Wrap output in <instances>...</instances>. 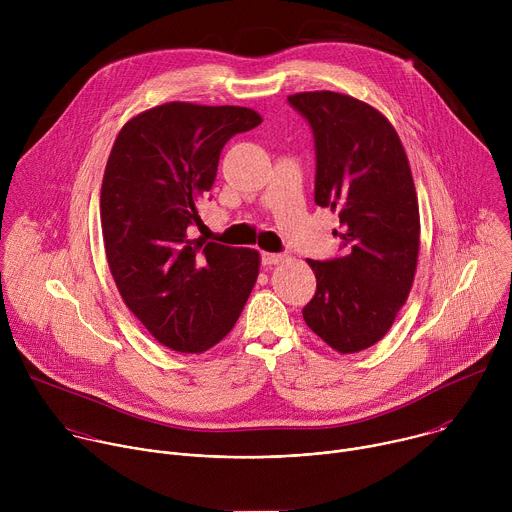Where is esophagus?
Masks as SVG:
<instances>
[{"label": "esophagus", "mask_w": 512, "mask_h": 512, "mask_svg": "<svg viewBox=\"0 0 512 512\" xmlns=\"http://www.w3.org/2000/svg\"><path fill=\"white\" fill-rule=\"evenodd\" d=\"M285 259V255L281 253H267V251H261V265L269 267V265H277Z\"/></svg>", "instance_id": "1"}]
</instances>
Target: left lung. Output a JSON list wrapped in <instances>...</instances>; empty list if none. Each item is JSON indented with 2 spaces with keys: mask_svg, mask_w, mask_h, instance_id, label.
I'll return each mask as SVG.
<instances>
[{
  "mask_svg": "<svg viewBox=\"0 0 512 512\" xmlns=\"http://www.w3.org/2000/svg\"><path fill=\"white\" fill-rule=\"evenodd\" d=\"M287 103L314 135V200L340 218L342 253L308 259L318 285L302 314L328 346L358 352L389 332L413 283L419 208L409 162L393 125L367 103L332 91Z\"/></svg>",
  "mask_w": 512,
  "mask_h": 512,
  "instance_id": "left-lung-1",
  "label": "left lung"
}]
</instances>
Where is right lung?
<instances>
[{
	"label": "right lung",
	"mask_w": 512,
	"mask_h": 512,
	"mask_svg": "<svg viewBox=\"0 0 512 512\" xmlns=\"http://www.w3.org/2000/svg\"><path fill=\"white\" fill-rule=\"evenodd\" d=\"M261 123L247 107L166 103L123 125L101 186L105 253L119 294L164 346L221 342L259 275V253L192 239L225 143Z\"/></svg>",
	"instance_id": "1"
}]
</instances>
